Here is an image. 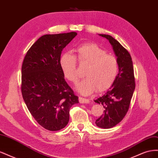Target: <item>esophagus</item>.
Listing matches in <instances>:
<instances>
[{"mask_svg":"<svg viewBox=\"0 0 158 158\" xmlns=\"http://www.w3.org/2000/svg\"><path fill=\"white\" fill-rule=\"evenodd\" d=\"M78 99H79V102L80 103H89L90 102L89 99L84 98L82 97H79Z\"/></svg>","mask_w":158,"mask_h":158,"instance_id":"obj_1","label":"esophagus"}]
</instances>
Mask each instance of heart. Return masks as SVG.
<instances>
[{"mask_svg": "<svg viewBox=\"0 0 158 158\" xmlns=\"http://www.w3.org/2000/svg\"><path fill=\"white\" fill-rule=\"evenodd\" d=\"M76 57L81 65H88L85 69L86 76L76 84V89L83 95H89L97 89L102 92L112 86L118 73V63L115 56L95 43H86L76 50ZM70 52L61 56L60 64L66 78L76 83L79 78L78 62Z\"/></svg>", "mask_w": 158, "mask_h": 158, "instance_id": "heart-1", "label": "heart"}]
</instances>
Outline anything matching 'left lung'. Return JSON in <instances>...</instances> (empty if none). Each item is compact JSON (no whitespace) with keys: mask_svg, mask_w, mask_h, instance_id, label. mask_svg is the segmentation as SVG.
I'll use <instances>...</instances> for the list:
<instances>
[{"mask_svg":"<svg viewBox=\"0 0 158 158\" xmlns=\"http://www.w3.org/2000/svg\"><path fill=\"white\" fill-rule=\"evenodd\" d=\"M99 35L106 37L112 45L119 68L112 86L103 96L94 100L105 109L103 114L95 121V124L100 128H110L120 123L128 112L135 89V78L132 58L128 51L111 35Z\"/></svg>","mask_w":158,"mask_h":158,"instance_id":"obj_1","label":"left lung"}]
</instances>
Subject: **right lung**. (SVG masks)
<instances>
[{
	"instance_id": "obj_1",
	"label": "right lung",
	"mask_w": 158,
	"mask_h": 158,
	"mask_svg": "<svg viewBox=\"0 0 158 158\" xmlns=\"http://www.w3.org/2000/svg\"><path fill=\"white\" fill-rule=\"evenodd\" d=\"M76 32L47 34L26 52L22 66L21 92L33 117L51 131L64 128L78 96L66 83L60 64L63 49Z\"/></svg>"
}]
</instances>
